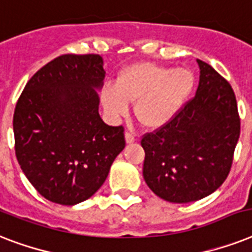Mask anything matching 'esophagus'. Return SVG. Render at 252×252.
<instances>
[{
    "label": "esophagus",
    "mask_w": 252,
    "mask_h": 252,
    "mask_svg": "<svg viewBox=\"0 0 252 252\" xmlns=\"http://www.w3.org/2000/svg\"><path fill=\"white\" fill-rule=\"evenodd\" d=\"M137 140V134L133 132H126V144H132Z\"/></svg>",
    "instance_id": "34e87169"
}]
</instances>
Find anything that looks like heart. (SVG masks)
<instances>
[{"label": "heart", "instance_id": "b5f03b06", "mask_svg": "<svg viewBox=\"0 0 252 252\" xmlns=\"http://www.w3.org/2000/svg\"><path fill=\"white\" fill-rule=\"evenodd\" d=\"M195 74L187 68H168L154 63H137L119 73L115 86L100 91V102L112 119L126 116L129 104L146 128H161L175 118L191 96Z\"/></svg>", "mask_w": 252, "mask_h": 252}]
</instances>
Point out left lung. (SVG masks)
Instances as JSON below:
<instances>
[{
  "label": "left lung",
  "instance_id": "obj_1",
  "mask_svg": "<svg viewBox=\"0 0 252 252\" xmlns=\"http://www.w3.org/2000/svg\"><path fill=\"white\" fill-rule=\"evenodd\" d=\"M197 64L195 96L171 122L141 140L144 179L170 203H191L213 193L230 172L241 133L230 84L207 63L197 60Z\"/></svg>",
  "mask_w": 252,
  "mask_h": 252
}]
</instances>
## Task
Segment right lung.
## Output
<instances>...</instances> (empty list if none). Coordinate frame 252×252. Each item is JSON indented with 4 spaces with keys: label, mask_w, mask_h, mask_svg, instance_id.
Returning <instances> with one entry per match:
<instances>
[{
    "label": "right lung",
    "mask_w": 252,
    "mask_h": 252,
    "mask_svg": "<svg viewBox=\"0 0 252 252\" xmlns=\"http://www.w3.org/2000/svg\"><path fill=\"white\" fill-rule=\"evenodd\" d=\"M104 76L99 55H63L39 69L18 99V163L52 203L74 205L91 197L126 148L124 128L99 116Z\"/></svg>",
    "instance_id": "right-lung-1"
}]
</instances>
